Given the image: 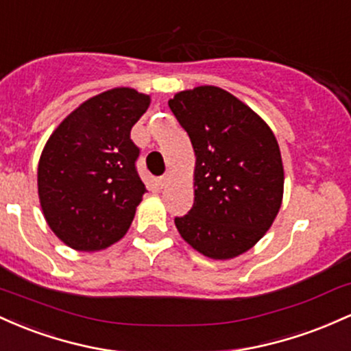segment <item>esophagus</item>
<instances>
[{
	"mask_svg": "<svg viewBox=\"0 0 351 351\" xmlns=\"http://www.w3.org/2000/svg\"><path fill=\"white\" fill-rule=\"evenodd\" d=\"M171 179H172V174H171V172H165V174H164V176L160 177V179H159V184H160V187L167 186V182H169V180H171Z\"/></svg>",
	"mask_w": 351,
	"mask_h": 351,
	"instance_id": "1",
	"label": "esophagus"
}]
</instances>
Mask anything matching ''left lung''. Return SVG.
<instances>
[{"label":"left lung","instance_id":"1","mask_svg":"<svg viewBox=\"0 0 351 351\" xmlns=\"http://www.w3.org/2000/svg\"><path fill=\"white\" fill-rule=\"evenodd\" d=\"M169 108L195 152L194 206L176 227L192 249L227 261L269 230L282 206L277 139L247 104L215 86L180 90Z\"/></svg>","mask_w":351,"mask_h":351}]
</instances>
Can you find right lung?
<instances>
[{
    "label": "right lung",
    "mask_w": 351,
    "mask_h": 351,
    "mask_svg": "<svg viewBox=\"0 0 351 351\" xmlns=\"http://www.w3.org/2000/svg\"><path fill=\"white\" fill-rule=\"evenodd\" d=\"M151 97L131 88L97 94L58 125L38 164V194L51 230L74 250L124 237L145 192L131 129Z\"/></svg>",
    "instance_id": "obj_1"
}]
</instances>
